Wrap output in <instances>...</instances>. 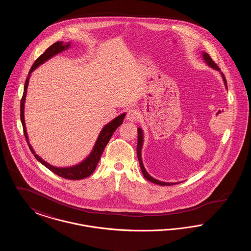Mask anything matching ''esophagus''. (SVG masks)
<instances>
[{
    "mask_svg": "<svg viewBox=\"0 0 251 251\" xmlns=\"http://www.w3.org/2000/svg\"><path fill=\"white\" fill-rule=\"evenodd\" d=\"M138 117H139V115H138V112L136 111V109L131 108L127 113L126 120H129V121H135V120H137Z\"/></svg>",
    "mask_w": 251,
    "mask_h": 251,
    "instance_id": "34e87169",
    "label": "esophagus"
}]
</instances>
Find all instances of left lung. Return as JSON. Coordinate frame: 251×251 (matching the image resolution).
Wrapping results in <instances>:
<instances>
[{"label": "left lung", "mask_w": 251, "mask_h": 251, "mask_svg": "<svg viewBox=\"0 0 251 251\" xmlns=\"http://www.w3.org/2000/svg\"><path fill=\"white\" fill-rule=\"evenodd\" d=\"M202 56L203 59L205 60V62L210 66V67H212L213 69H215L216 71H219L220 72V69H219V67L215 64V62L213 61V59L211 58V56L208 54V53H206V52H202ZM221 75H222V78H223V81H224V84L226 85V88L227 89V80H226V78H225V76H224V74H223V72H221ZM137 133H138V139H137V157H138V161H139V165H140V167H141V170H142V173H143L144 177L146 178V179H148V180H150V181H151V182H153V183H156V184H159V185H172V184H176L177 182H165V181H161V180H158V179H154V178H152L151 175H149V173L146 171V169H145V167H144L143 163H142V158H141V150H142V145H143V131L142 130L140 129V128H138L137 129ZM179 183V182H178Z\"/></svg>", "instance_id": "obj_1"}]
</instances>
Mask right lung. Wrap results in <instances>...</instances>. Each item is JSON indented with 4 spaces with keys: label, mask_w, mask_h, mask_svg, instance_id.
Listing matches in <instances>:
<instances>
[{
    "label": "right lung",
    "mask_w": 251,
    "mask_h": 251,
    "mask_svg": "<svg viewBox=\"0 0 251 251\" xmlns=\"http://www.w3.org/2000/svg\"><path fill=\"white\" fill-rule=\"evenodd\" d=\"M71 43L68 44H64L63 41H58L53 43L51 46H50L35 61L34 65L32 66L28 77L25 81V84H24V95L22 98L21 100V120L23 123V127H24V136L25 139L28 143V146L32 151V153L36 157V160L39 161L42 165H44L45 167L49 168L51 172H53L54 174L58 175L60 177L64 178V179H82L90 176L97 167V165L100 161V158L102 154L106 145H107L109 140L111 139L114 131L118 129V127H120V125L122 124L124 117L126 114H122L119 117H117L115 120H112L110 123H108L107 125H105L103 127V129L100 131L97 141H96L94 149L92 151V152L90 153V155L88 156L85 160H84L81 164L76 165L74 167H55L50 166L47 162H45L44 160H42L39 156L36 154L35 151L33 150V148L31 147V145L29 143L28 140V135L26 132V127H25V122H24V102H25V97H26V93H27V87H28V83H29V78L32 72H34L38 66H40L41 64H43L45 61L50 59V57H52L53 55L59 53L61 51L67 50L70 47Z\"/></svg>",
    "instance_id": "right-lung-1"
}]
</instances>
